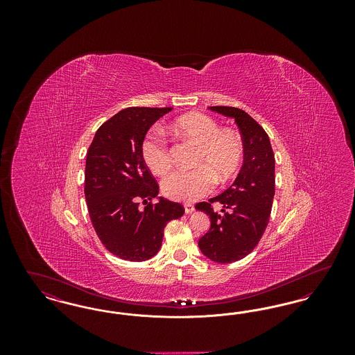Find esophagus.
<instances>
[{"label":"esophagus","instance_id":"1","mask_svg":"<svg viewBox=\"0 0 355 355\" xmlns=\"http://www.w3.org/2000/svg\"><path fill=\"white\" fill-rule=\"evenodd\" d=\"M184 209H185L186 214H191V213L196 210L194 205H191V203H185V205H184Z\"/></svg>","mask_w":355,"mask_h":355}]
</instances>
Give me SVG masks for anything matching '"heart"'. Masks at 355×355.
<instances>
[{"label":"heart","instance_id":"obj_1","mask_svg":"<svg viewBox=\"0 0 355 355\" xmlns=\"http://www.w3.org/2000/svg\"><path fill=\"white\" fill-rule=\"evenodd\" d=\"M171 132L198 146L194 170H177L162 181V193L174 201L191 202L214 187V180L226 182L236 173L243 157L239 135L220 130L206 114L190 113L174 121ZM142 158L154 174L164 175L171 168L170 150L164 139L149 135L142 144Z\"/></svg>","mask_w":355,"mask_h":355}]
</instances>
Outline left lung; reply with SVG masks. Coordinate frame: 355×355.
<instances>
[{"mask_svg": "<svg viewBox=\"0 0 355 355\" xmlns=\"http://www.w3.org/2000/svg\"><path fill=\"white\" fill-rule=\"evenodd\" d=\"M211 112L236 121L243 141V164L234 182L209 202L223 205L220 214L208 202L197 205L210 217V229L200 238L205 257L230 263L253 252L263 234L275 190V159L270 139L246 112L230 106H210Z\"/></svg>", "mask_w": 355, "mask_h": 355, "instance_id": "1", "label": "left lung"}]
</instances>
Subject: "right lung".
<instances>
[{
  "label": "right lung",
  "mask_w": 355,
  "mask_h": 355,
  "mask_svg": "<svg viewBox=\"0 0 355 355\" xmlns=\"http://www.w3.org/2000/svg\"><path fill=\"white\" fill-rule=\"evenodd\" d=\"M171 109L121 110L97 130L86 154L85 198L93 227L102 245L126 261L142 262L158 253L166 223L185 211L180 203L157 197L158 185L141 150L153 123ZM153 198L159 202L149 203Z\"/></svg>",
  "instance_id": "obj_1"
}]
</instances>
